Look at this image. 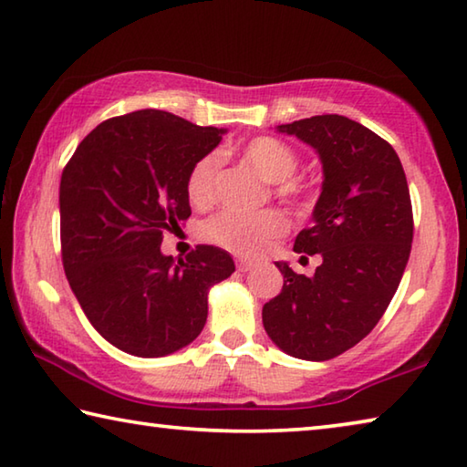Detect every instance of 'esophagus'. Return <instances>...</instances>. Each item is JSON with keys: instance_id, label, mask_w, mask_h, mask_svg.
Masks as SVG:
<instances>
[{"instance_id": "34e87169", "label": "esophagus", "mask_w": 467, "mask_h": 467, "mask_svg": "<svg viewBox=\"0 0 467 467\" xmlns=\"http://www.w3.org/2000/svg\"><path fill=\"white\" fill-rule=\"evenodd\" d=\"M251 267H253L251 259H243V257L236 259V270H239V272H249Z\"/></svg>"}]
</instances>
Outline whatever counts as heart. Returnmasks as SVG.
I'll return each mask as SVG.
<instances>
[{"mask_svg":"<svg viewBox=\"0 0 467 467\" xmlns=\"http://www.w3.org/2000/svg\"><path fill=\"white\" fill-rule=\"evenodd\" d=\"M241 154L244 162L251 164L259 175L275 187V195L284 202L295 203L305 195V183L295 179L298 169V154L282 140L272 136H259L243 146ZM220 167L218 154H205L197 161L187 175V197L195 205H210L216 195V175ZM286 223L280 212H234L224 210L212 216L203 224L202 234L205 241L218 244L241 255L257 253L264 244L280 236Z\"/></svg>","mask_w":467,"mask_h":467,"instance_id":"heart-1","label":"heart"}]
</instances>
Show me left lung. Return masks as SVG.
Segmentation results:
<instances>
[{
    "instance_id": "8db88e82",
    "label": "left lung",
    "mask_w": 467,
    "mask_h": 467,
    "mask_svg": "<svg viewBox=\"0 0 467 467\" xmlns=\"http://www.w3.org/2000/svg\"><path fill=\"white\" fill-rule=\"evenodd\" d=\"M278 130L323 162L313 224L295 239V251L317 253L321 265L306 278L275 264L284 286L264 305V327L290 357L329 360L373 331L400 286L414 236L410 189L389 141L348 117L315 115Z\"/></svg>"
}]
</instances>
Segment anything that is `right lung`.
<instances>
[{"mask_svg": "<svg viewBox=\"0 0 467 467\" xmlns=\"http://www.w3.org/2000/svg\"><path fill=\"white\" fill-rule=\"evenodd\" d=\"M224 130L167 110H136L97 125L61 172V259L92 327L119 350L167 357L208 319V290L234 272L226 251L202 244L175 262L167 231L192 216L187 175Z\"/></svg>", "mask_w": 467, "mask_h": 467, "instance_id": "obj_1", "label": "right lung"}]
</instances>
